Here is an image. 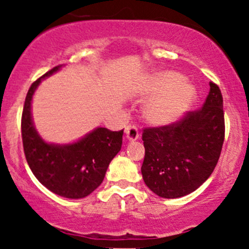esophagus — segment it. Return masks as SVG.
Masks as SVG:
<instances>
[{
  "instance_id": "obj_1",
  "label": "esophagus",
  "mask_w": 249,
  "mask_h": 249,
  "mask_svg": "<svg viewBox=\"0 0 249 249\" xmlns=\"http://www.w3.org/2000/svg\"><path fill=\"white\" fill-rule=\"evenodd\" d=\"M125 133H126V137L128 141H136L139 137V131L134 125H127L126 128H125Z\"/></svg>"
}]
</instances>
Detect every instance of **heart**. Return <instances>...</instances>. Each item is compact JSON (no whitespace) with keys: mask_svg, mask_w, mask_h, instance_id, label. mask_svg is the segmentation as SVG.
Returning a JSON list of instances; mask_svg holds the SVG:
<instances>
[{"mask_svg":"<svg viewBox=\"0 0 249 249\" xmlns=\"http://www.w3.org/2000/svg\"><path fill=\"white\" fill-rule=\"evenodd\" d=\"M147 91L158 93L145 107V117L154 124H168L179 118L187 110L194 97V89L181 81L178 73L166 71L152 76Z\"/></svg>","mask_w":249,"mask_h":249,"instance_id":"heart-1","label":"heart"}]
</instances>
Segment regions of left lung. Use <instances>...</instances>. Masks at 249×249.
Instances as JSON below:
<instances>
[{
	"instance_id": "obj_1",
	"label": "left lung",
	"mask_w": 249,
	"mask_h": 249,
	"mask_svg": "<svg viewBox=\"0 0 249 249\" xmlns=\"http://www.w3.org/2000/svg\"><path fill=\"white\" fill-rule=\"evenodd\" d=\"M224 99L210 82L206 101L178 121L142 130L146 186L161 198L174 199L201 186L215 168L225 139Z\"/></svg>"
}]
</instances>
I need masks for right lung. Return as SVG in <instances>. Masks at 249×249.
Listing matches in <instances>:
<instances>
[{"label":"right lung","instance_id":"1","mask_svg":"<svg viewBox=\"0 0 249 249\" xmlns=\"http://www.w3.org/2000/svg\"><path fill=\"white\" fill-rule=\"evenodd\" d=\"M59 67L36 79L28 90L21 119L22 142L28 165L42 185L61 196L81 199L103 182L108 164L121 151L123 130L98 127L79 142L64 146L43 142L31 121V98L41 79Z\"/></svg>","mask_w":249,"mask_h":249}]
</instances>
